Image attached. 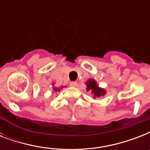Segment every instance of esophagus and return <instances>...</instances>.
Returning <instances> with one entry per match:
<instances>
[{"mask_svg": "<svg viewBox=\"0 0 150 150\" xmlns=\"http://www.w3.org/2000/svg\"><path fill=\"white\" fill-rule=\"evenodd\" d=\"M77 82H70V86H72V87H75V86H77Z\"/></svg>", "mask_w": 150, "mask_h": 150, "instance_id": "obj_1", "label": "esophagus"}]
</instances>
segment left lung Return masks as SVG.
Masks as SVG:
<instances>
[{
	"instance_id": "left-lung-1",
	"label": "left lung",
	"mask_w": 150,
	"mask_h": 150,
	"mask_svg": "<svg viewBox=\"0 0 150 150\" xmlns=\"http://www.w3.org/2000/svg\"><path fill=\"white\" fill-rule=\"evenodd\" d=\"M86 85L87 91H91L92 93L93 94V98H96V97H100V96H104L106 94V91L102 88L97 86L96 82L94 79H89L86 82Z\"/></svg>"
}]
</instances>
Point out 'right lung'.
I'll list each match as a JSON object with an SVG mask.
<instances>
[{
    "mask_svg": "<svg viewBox=\"0 0 150 150\" xmlns=\"http://www.w3.org/2000/svg\"><path fill=\"white\" fill-rule=\"evenodd\" d=\"M54 85V84H53ZM61 88H62V87H61ZM54 91L56 92V91H60V89H57V88H56V87H55V88H54Z\"/></svg>",
    "mask_w": 150,
    "mask_h": 150,
    "instance_id": "add662e5",
    "label": "right lung"
}]
</instances>
